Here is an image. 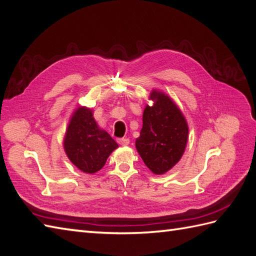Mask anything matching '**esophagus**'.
Instances as JSON below:
<instances>
[{"label": "esophagus", "mask_w": 256, "mask_h": 256, "mask_svg": "<svg viewBox=\"0 0 256 256\" xmlns=\"http://www.w3.org/2000/svg\"><path fill=\"white\" fill-rule=\"evenodd\" d=\"M117 142L120 143V146H128L129 144V139H127V138H120V139H117Z\"/></svg>", "instance_id": "obj_1"}]
</instances>
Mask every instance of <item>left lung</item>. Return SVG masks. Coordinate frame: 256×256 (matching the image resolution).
Segmentation results:
<instances>
[{
    "instance_id": "8db88e82",
    "label": "left lung",
    "mask_w": 256,
    "mask_h": 256,
    "mask_svg": "<svg viewBox=\"0 0 256 256\" xmlns=\"http://www.w3.org/2000/svg\"><path fill=\"white\" fill-rule=\"evenodd\" d=\"M154 104L143 113V126L136 140L144 164L156 175L165 174L182 158L188 141V124L182 112L164 93L153 91Z\"/></svg>"
}]
</instances>
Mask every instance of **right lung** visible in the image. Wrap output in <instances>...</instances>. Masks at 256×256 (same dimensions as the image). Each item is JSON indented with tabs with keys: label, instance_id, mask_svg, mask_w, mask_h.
<instances>
[{
	"label": "right lung",
	"instance_id": "add662e5",
	"mask_svg": "<svg viewBox=\"0 0 256 256\" xmlns=\"http://www.w3.org/2000/svg\"><path fill=\"white\" fill-rule=\"evenodd\" d=\"M64 148L68 158L80 170L98 172L118 144L104 130L98 129L92 110L78 108L68 124Z\"/></svg>",
	"mask_w": 256,
	"mask_h": 256
}]
</instances>
